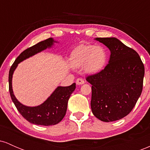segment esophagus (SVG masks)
Wrapping results in <instances>:
<instances>
[{
  "mask_svg": "<svg viewBox=\"0 0 150 150\" xmlns=\"http://www.w3.org/2000/svg\"><path fill=\"white\" fill-rule=\"evenodd\" d=\"M76 83H77V85H82V84L85 83V80L82 78H77L76 80Z\"/></svg>",
  "mask_w": 150,
  "mask_h": 150,
  "instance_id": "34e87169",
  "label": "esophagus"
}]
</instances>
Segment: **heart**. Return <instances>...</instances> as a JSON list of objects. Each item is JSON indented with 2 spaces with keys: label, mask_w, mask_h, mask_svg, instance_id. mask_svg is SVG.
<instances>
[{
  "label": "heart",
  "mask_w": 150,
  "mask_h": 150,
  "mask_svg": "<svg viewBox=\"0 0 150 150\" xmlns=\"http://www.w3.org/2000/svg\"><path fill=\"white\" fill-rule=\"evenodd\" d=\"M107 54L104 47L94 45H81L71 53L70 62L74 68L85 66L88 73H96L106 64Z\"/></svg>",
  "instance_id": "heart-1"
}]
</instances>
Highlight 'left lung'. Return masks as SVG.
Masks as SVG:
<instances>
[{
  "label": "left lung",
  "instance_id": "left-lung-1",
  "mask_svg": "<svg viewBox=\"0 0 150 150\" xmlns=\"http://www.w3.org/2000/svg\"><path fill=\"white\" fill-rule=\"evenodd\" d=\"M111 51L103 70L89 75L92 85L91 108L101 121L120 120L130 113L141 95L144 67L134 49L114 37L96 38Z\"/></svg>",
  "mask_w": 150,
  "mask_h": 150
}]
</instances>
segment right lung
<instances>
[{"label": "right lung", "instance_id": "add662e5", "mask_svg": "<svg viewBox=\"0 0 150 150\" xmlns=\"http://www.w3.org/2000/svg\"><path fill=\"white\" fill-rule=\"evenodd\" d=\"M54 42H56L52 38H49L25 50L16 58L9 71V92L12 101L20 114L27 121L35 125L49 126L56 125L61 121L66 113L68 99L75 90V83L68 87H58L43 104L30 107L22 104L15 97L12 88L13 74L18 63L43 50L51 47Z\"/></svg>", "mask_w": 150, "mask_h": 150}]
</instances>
